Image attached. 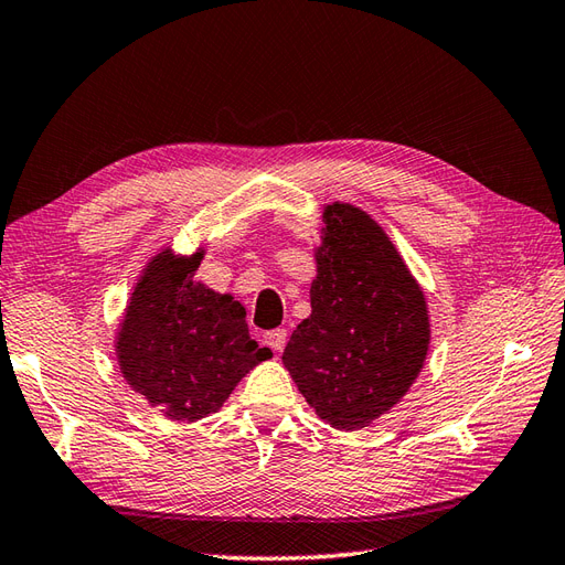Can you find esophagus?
I'll return each instance as SVG.
<instances>
[{
    "label": "esophagus",
    "instance_id": "obj_1",
    "mask_svg": "<svg viewBox=\"0 0 565 565\" xmlns=\"http://www.w3.org/2000/svg\"><path fill=\"white\" fill-rule=\"evenodd\" d=\"M264 342H266V345H268L270 350L282 352L285 342H287V330H285V328H273V330H268V333H264Z\"/></svg>",
    "mask_w": 565,
    "mask_h": 565
}]
</instances>
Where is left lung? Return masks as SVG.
I'll use <instances>...</instances> for the list:
<instances>
[{
  "label": "left lung",
  "mask_w": 565,
  "mask_h": 565,
  "mask_svg": "<svg viewBox=\"0 0 565 565\" xmlns=\"http://www.w3.org/2000/svg\"><path fill=\"white\" fill-rule=\"evenodd\" d=\"M311 313L282 352L309 407L354 431L388 415L417 381L431 342L422 285L360 205H323Z\"/></svg>",
  "instance_id": "8db88e82"
}]
</instances>
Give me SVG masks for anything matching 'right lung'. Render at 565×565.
Instances as JSON below:
<instances>
[{
  "label": "right lung",
  "instance_id": "right-lung-1",
  "mask_svg": "<svg viewBox=\"0 0 565 565\" xmlns=\"http://www.w3.org/2000/svg\"><path fill=\"white\" fill-rule=\"evenodd\" d=\"M203 246L164 244L136 278L115 335L124 381L172 422L194 424L225 405L249 371L273 356L258 348L246 311L194 275Z\"/></svg>",
  "mask_w": 565,
  "mask_h": 565
}]
</instances>
